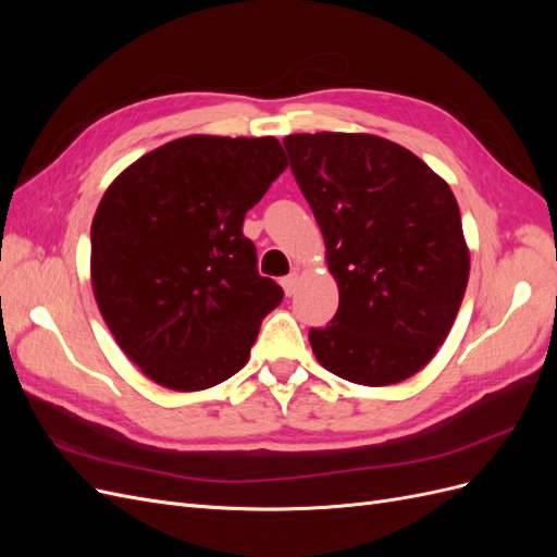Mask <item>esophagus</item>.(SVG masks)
<instances>
[{
  "label": "esophagus",
  "instance_id": "esophagus-1",
  "mask_svg": "<svg viewBox=\"0 0 557 557\" xmlns=\"http://www.w3.org/2000/svg\"><path fill=\"white\" fill-rule=\"evenodd\" d=\"M297 281H299V276H297V274H290V276H283V278H281V285H283L285 295H288V297H293V295H295Z\"/></svg>",
  "mask_w": 557,
  "mask_h": 557
}]
</instances>
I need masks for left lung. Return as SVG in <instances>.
I'll use <instances>...</instances> for the list:
<instances>
[{"instance_id":"8db88e82","label":"left lung","mask_w":557,"mask_h":557,"mask_svg":"<svg viewBox=\"0 0 557 557\" xmlns=\"http://www.w3.org/2000/svg\"><path fill=\"white\" fill-rule=\"evenodd\" d=\"M283 146L339 285L327 327L309 330L313 356L360 385L413 376L448 336L469 278L448 183L374 134H290Z\"/></svg>"}]
</instances>
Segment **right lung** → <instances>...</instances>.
I'll return each mask as SVG.
<instances>
[{
  "mask_svg": "<svg viewBox=\"0 0 557 557\" xmlns=\"http://www.w3.org/2000/svg\"><path fill=\"white\" fill-rule=\"evenodd\" d=\"M285 166L274 137L193 134L109 185L90 230L92 290L148 379L190 393L246 364L283 290L260 276L244 218Z\"/></svg>",
  "mask_w": 557,
  "mask_h": 557,
  "instance_id": "add662e5",
  "label": "right lung"
}]
</instances>
